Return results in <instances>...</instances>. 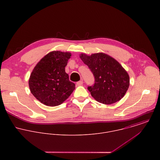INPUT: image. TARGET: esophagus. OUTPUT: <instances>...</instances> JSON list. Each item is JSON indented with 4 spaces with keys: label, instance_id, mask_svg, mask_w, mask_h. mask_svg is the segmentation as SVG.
Here are the masks:
<instances>
[{
    "label": "esophagus",
    "instance_id": "34e87169",
    "mask_svg": "<svg viewBox=\"0 0 160 160\" xmlns=\"http://www.w3.org/2000/svg\"><path fill=\"white\" fill-rule=\"evenodd\" d=\"M83 81L82 80H80V81H78V82H77V85L78 86H80V85H83Z\"/></svg>",
    "mask_w": 160,
    "mask_h": 160
}]
</instances>
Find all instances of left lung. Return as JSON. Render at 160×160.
I'll list each match as a JSON object with an SVG mask.
<instances>
[{
	"label": "left lung",
	"mask_w": 160,
	"mask_h": 160,
	"mask_svg": "<svg viewBox=\"0 0 160 160\" xmlns=\"http://www.w3.org/2000/svg\"><path fill=\"white\" fill-rule=\"evenodd\" d=\"M80 58L94 75L95 83L88 90L98 102L111 104L123 98L129 87V75L116 59L102 52L81 54Z\"/></svg>",
	"instance_id": "left-lung-1"
}]
</instances>
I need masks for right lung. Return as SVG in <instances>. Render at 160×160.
Segmentation results:
<instances>
[{"instance_id":"1","label":"right lung","mask_w":160,"mask_h":160,"mask_svg":"<svg viewBox=\"0 0 160 160\" xmlns=\"http://www.w3.org/2000/svg\"><path fill=\"white\" fill-rule=\"evenodd\" d=\"M70 52L52 51L37 64L29 79L32 94L41 103L56 106L72 94L75 84L69 80L65 72Z\"/></svg>"}]
</instances>
